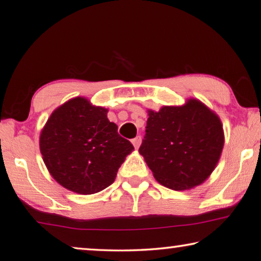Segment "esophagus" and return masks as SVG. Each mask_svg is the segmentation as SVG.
<instances>
[{"mask_svg": "<svg viewBox=\"0 0 261 261\" xmlns=\"http://www.w3.org/2000/svg\"><path fill=\"white\" fill-rule=\"evenodd\" d=\"M132 144H134L135 148H139L140 144H141V137L140 136H137L136 138L132 139Z\"/></svg>", "mask_w": 261, "mask_h": 261, "instance_id": "esophagus-1", "label": "esophagus"}]
</instances>
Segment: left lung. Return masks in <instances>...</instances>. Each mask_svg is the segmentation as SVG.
Listing matches in <instances>:
<instances>
[{
	"label": "left lung",
	"instance_id": "1",
	"mask_svg": "<svg viewBox=\"0 0 261 261\" xmlns=\"http://www.w3.org/2000/svg\"><path fill=\"white\" fill-rule=\"evenodd\" d=\"M145 132L139 153L158 182L176 191L204 182L224 143L220 118L194 99L182 107L148 110Z\"/></svg>",
	"mask_w": 261,
	"mask_h": 261
}]
</instances>
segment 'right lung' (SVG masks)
Instances as JSON below:
<instances>
[{
	"label": "right lung",
	"mask_w": 261,
	"mask_h": 261,
	"mask_svg": "<svg viewBox=\"0 0 261 261\" xmlns=\"http://www.w3.org/2000/svg\"><path fill=\"white\" fill-rule=\"evenodd\" d=\"M107 109L74 98L48 118L40 136L43 162L62 187L79 194L108 188L134 145L117 132Z\"/></svg>",
	"instance_id": "add662e5"
}]
</instances>
